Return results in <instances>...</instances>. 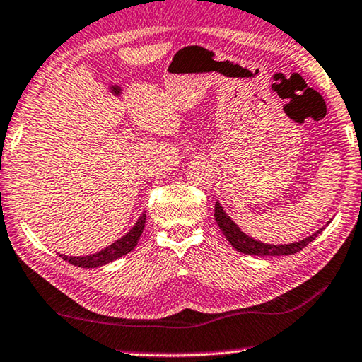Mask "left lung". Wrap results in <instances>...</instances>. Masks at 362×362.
Wrapping results in <instances>:
<instances>
[{
    "instance_id": "1",
    "label": "left lung",
    "mask_w": 362,
    "mask_h": 362,
    "mask_svg": "<svg viewBox=\"0 0 362 362\" xmlns=\"http://www.w3.org/2000/svg\"><path fill=\"white\" fill-rule=\"evenodd\" d=\"M214 217L216 222L222 233L226 235V238L228 240L235 250L240 251L243 255H253V256H290L295 255L298 251H301L308 243H311L313 240L317 237V235L324 230L325 227L319 228L317 232L309 235V237L300 240V242H293V243H286V245H271V243H262L259 240H255L250 235H246L242 228H240L237 223L232 221V217L227 214L223 208L221 206L219 202H216L214 206Z\"/></svg>"
}]
</instances>
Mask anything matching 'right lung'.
I'll return each instance as SVG.
<instances>
[{
	"label": "right lung",
	"mask_w": 362,
	"mask_h": 362,
	"mask_svg": "<svg viewBox=\"0 0 362 362\" xmlns=\"http://www.w3.org/2000/svg\"><path fill=\"white\" fill-rule=\"evenodd\" d=\"M145 222H146V214L145 212H141L139 221L135 222V226L132 227L130 230L124 235V237H120L119 240H116V242L106 246L105 250H101L95 255H87V256L59 255V256L64 261H67L69 264H72V266H77V267L91 269V267L106 266V264L119 259V257L125 256L135 248L141 237V233H143V228H145Z\"/></svg>",
	"instance_id": "1"
}]
</instances>
